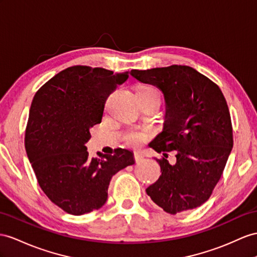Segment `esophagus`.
I'll list each match as a JSON object with an SVG mask.
<instances>
[{
    "label": "esophagus",
    "instance_id": "1",
    "mask_svg": "<svg viewBox=\"0 0 257 257\" xmlns=\"http://www.w3.org/2000/svg\"><path fill=\"white\" fill-rule=\"evenodd\" d=\"M134 159H135V162H136V163H139V162L142 161L143 155H142L140 152H135V153H134Z\"/></svg>",
    "mask_w": 257,
    "mask_h": 257
}]
</instances>
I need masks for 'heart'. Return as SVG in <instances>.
<instances>
[{
  "mask_svg": "<svg viewBox=\"0 0 257 257\" xmlns=\"http://www.w3.org/2000/svg\"><path fill=\"white\" fill-rule=\"evenodd\" d=\"M138 92L148 98H161L160 91L157 90L155 87H152V85H142V87H140L139 90H138ZM152 135H153V131L149 128L134 129L124 135L123 139H124V142H126L128 146L137 147V146H139V144H141L142 142L147 141Z\"/></svg>",
  "mask_w": 257,
  "mask_h": 257,
  "instance_id": "1",
  "label": "heart"
}]
</instances>
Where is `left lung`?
Returning a JSON list of instances; mask_svg holds the SVG:
<instances>
[{
    "label": "left lung",
    "instance_id": "1",
    "mask_svg": "<svg viewBox=\"0 0 257 257\" xmlns=\"http://www.w3.org/2000/svg\"><path fill=\"white\" fill-rule=\"evenodd\" d=\"M138 80L156 85L166 102L162 134L150 143L157 153L162 175L148 195L169 214L205 203L218 183L233 147L229 108L218 85L185 65L131 71ZM175 150L170 166L166 152Z\"/></svg>",
    "mask_w": 257,
    "mask_h": 257
}]
</instances>
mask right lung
Returning a JSON list of instances; mask_svg holds the SVG:
<instances>
[{
    "label": "right lung",
    "mask_w": 257,
    "mask_h": 257,
    "mask_svg": "<svg viewBox=\"0 0 257 257\" xmlns=\"http://www.w3.org/2000/svg\"><path fill=\"white\" fill-rule=\"evenodd\" d=\"M90 66H71L37 91L25 133V148L39 186L51 202L71 215L101 208L111 177L134 165L133 152L90 157L84 143L100 123L107 97L129 78Z\"/></svg>",
    "instance_id": "right-lung-1"
}]
</instances>
